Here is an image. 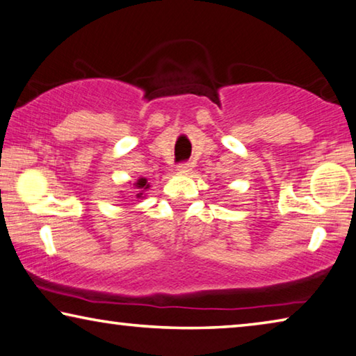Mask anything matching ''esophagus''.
Wrapping results in <instances>:
<instances>
[{"instance_id": "1", "label": "esophagus", "mask_w": 356, "mask_h": 356, "mask_svg": "<svg viewBox=\"0 0 356 356\" xmlns=\"http://www.w3.org/2000/svg\"><path fill=\"white\" fill-rule=\"evenodd\" d=\"M179 172H190L191 171V163L190 161H182L177 165Z\"/></svg>"}]
</instances>
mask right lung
<instances>
[{
  "instance_id": "obj_1",
  "label": "right lung",
  "mask_w": 356,
  "mask_h": 356,
  "mask_svg": "<svg viewBox=\"0 0 356 356\" xmlns=\"http://www.w3.org/2000/svg\"><path fill=\"white\" fill-rule=\"evenodd\" d=\"M145 184H147V180H145V179H139L136 185H138L139 188H144V187H145ZM145 188H147V187H145ZM140 195H143V193H138V196H140Z\"/></svg>"
}]
</instances>
